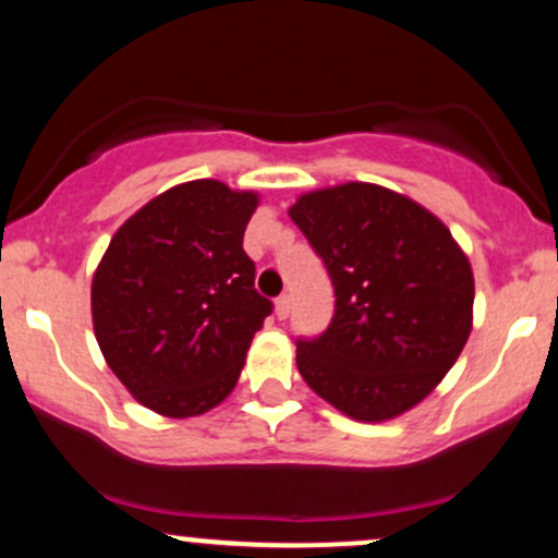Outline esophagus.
I'll use <instances>...</instances> for the list:
<instances>
[{"mask_svg": "<svg viewBox=\"0 0 558 558\" xmlns=\"http://www.w3.org/2000/svg\"><path fill=\"white\" fill-rule=\"evenodd\" d=\"M275 315H278V319H286L291 315V296H288V293H283V296H278V301H275Z\"/></svg>", "mask_w": 558, "mask_h": 558, "instance_id": "esophagus-1", "label": "esophagus"}]
</instances>
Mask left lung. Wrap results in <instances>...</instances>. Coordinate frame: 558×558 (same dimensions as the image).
I'll return each mask as SVG.
<instances>
[{"label":"left lung","mask_w":558,"mask_h":558,"mask_svg":"<svg viewBox=\"0 0 558 558\" xmlns=\"http://www.w3.org/2000/svg\"><path fill=\"white\" fill-rule=\"evenodd\" d=\"M330 275L336 310L317 338H296L299 373L362 422L425 399L462 354L475 280L438 217L373 183L312 191L291 207Z\"/></svg>","instance_id":"8db88e82"}]
</instances>
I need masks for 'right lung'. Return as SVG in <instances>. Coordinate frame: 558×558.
Listing matches in <instances>:
<instances>
[{
    "label": "right lung",
    "mask_w": 558,
    "mask_h": 558,
    "mask_svg": "<svg viewBox=\"0 0 558 558\" xmlns=\"http://www.w3.org/2000/svg\"><path fill=\"white\" fill-rule=\"evenodd\" d=\"M257 194L220 181L165 191L114 233L92 283L94 332L120 383L165 417L213 409L239 380L272 301L243 230Z\"/></svg>",
    "instance_id": "add662e5"
}]
</instances>
